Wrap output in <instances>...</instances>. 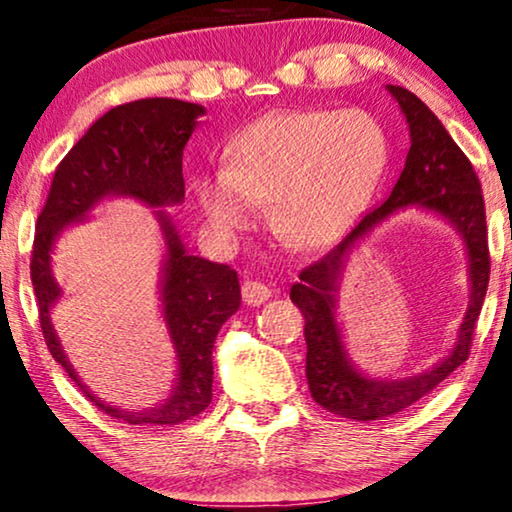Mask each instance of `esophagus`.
<instances>
[{"label": "esophagus", "instance_id": "obj_1", "mask_svg": "<svg viewBox=\"0 0 512 512\" xmlns=\"http://www.w3.org/2000/svg\"><path fill=\"white\" fill-rule=\"evenodd\" d=\"M243 302L248 306H260L271 297V288L260 281H245L243 283Z\"/></svg>", "mask_w": 512, "mask_h": 512}]
</instances>
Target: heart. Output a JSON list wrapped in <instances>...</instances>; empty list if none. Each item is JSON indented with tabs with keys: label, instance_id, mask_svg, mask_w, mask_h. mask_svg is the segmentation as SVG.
I'll return each mask as SVG.
<instances>
[{
	"label": "heart",
	"instance_id": "1",
	"mask_svg": "<svg viewBox=\"0 0 512 512\" xmlns=\"http://www.w3.org/2000/svg\"><path fill=\"white\" fill-rule=\"evenodd\" d=\"M388 163L384 126L363 109H295L236 135L227 170L199 180V203L222 234L248 229L271 203L276 234L295 248L335 243L365 213Z\"/></svg>",
	"mask_w": 512,
	"mask_h": 512
}]
</instances>
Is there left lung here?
I'll return each instance as SVG.
<instances>
[{"instance_id": "1", "label": "left lung", "mask_w": 512, "mask_h": 512, "mask_svg": "<svg viewBox=\"0 0 512 512\" xmlns=\"http://www.w3.org/2000/svg\"><path fill=\"white\" fill-rule=\"evenodd\" d=\"M410 126V152L388 199L370 210L335 248L306 267L290 299L304 313L306 379L311 398L325 410L356 421H377L403 412L431 393L468 358L475 320L489 283L487 217L480 180L442 121L403 86H386ZM419 207L447 221L460 234L469 260V309L453 351L428 371L412 378H372L352 363L336 320L338 285L357 245L388 216Z\"/></svg>"}]
</instances>
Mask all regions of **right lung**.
<instances>
[{"mask_svg": "<svg viewBox=\"0 0 512 512\" xmlns=\"http://www.w3.org/2000/svg\"><path fill=\"white\" fill-rule=\"evenodd\" d=\"M203 114L206 107L175 98H145L109 109L60 161L37 220L30 276L46 346L88 400L128 424H182L206 410L213 400L215 337L241 306L236 271L187 252L168 213L185 201L182 152ZM107 198H133L154 207L164 238L160 301L178 374L169 398L149 411H121L100 401L73 372L50 320L62 296L52 276V248Z\"/></svg>", "mask_w": 512, "mask_h": 512, "instance_id": "right-lung-1", "label": "right lung"}]
</instances>
